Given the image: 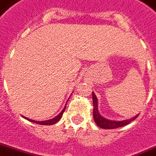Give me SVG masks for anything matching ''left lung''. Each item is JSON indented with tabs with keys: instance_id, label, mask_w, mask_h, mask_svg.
Listing matches in <instances>:
<instances>
[{
	"instance_id": "left-lung-1",
	"label": "left lung",
	"mask_w": 156,
	"mask_h": 156,
	"mask_svg": "<svg viewBox=\"0 0 156 156\" xmlns=\"http://www.w3.org/2000/svg\"><path fill=\"white\" fill-rule=\"evenodd\" d=\"M92 100H93V119L95 123H97V125L100 127L101 128H104V129H113V128H117L125 126L128 123H130L132 121H133L135 119L137 118L138 115L134 116L132 119H127V120L123 121H114L110 120L105 119L104 117H102L101 115H100V113L98 112V101H97V96L95 95L94 92H92Z\"/></svg>"
}]
</instances>
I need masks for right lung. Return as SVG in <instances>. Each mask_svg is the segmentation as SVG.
Returning a JSON list of instances; mask_svg holds the SVG:
<instances>
[{"instance_id":"right-lung-1","label":"right lung","mask_w":156,"mask_h":156,"mask_svg":"<svg viewBox=\"0 0 156 156\" xmlns=\"http://www.w3.org/2000/svg\"><path fill=\"white\" fill-rule=\"evenodd\" d=\"M69 101V100H68ZM68 102V101H67ZM65 108H66V105L65 106V108L63 109V110L61 112L59 113V115L55 116V118L51 119H49V120H45V121H35V120H33V119H28V118L24 117V116H23V117L26 119H28V121H30V122H33V123H37V124H41V125H52V124H55V123H56L58 121L61 119L63 115V113L65 112Z\"/></svg>"}]
</instances>
